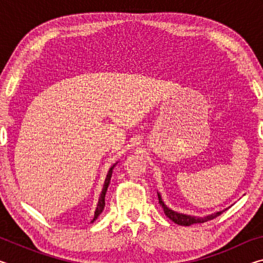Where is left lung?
<instances>
[{
	"instance_id": "1",
	"label": "left lung",
	"mask_w": 263,
	"mask_h": 263,
	"mask_svg": "<svg viewBox=\"0 0 263 263\" xmlns=\"http://www.w3.org/2000/svg\"><path fill=\"white\" fill-rule=\"evenodd\" d=\"M158 197H159V203L161 208L163 209V212L164 215H166L169 219L173 220L177 225H182V226H190V225H194V224H202V222H205L208 220H211L213 218H216L218 216H220L222 212L228 210L230 208H226L225 210H221V211H217L215 213H211V215H208V216H204V217H199V216H191V215H185V213H181V212H176L174 210H172L171 208H168L164 202L162 201V197L160 193H158Z\"/></svg>"
}]
</instances>
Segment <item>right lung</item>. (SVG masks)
Returning <instances> with one entry per match:
<instances>
[{"instance_id":"obj_1","label":"right lung","mask_w":263,"mask_h":263,"mask_svg":"<svg viewBox=\"0 0 263 263\" xmlns=\"http://www.w3.org/2000/svg\"><path fill=\"white\" fill-rule=\"evenodd\" d=\"M116 164H117V162L114 163L112 166L110 167L108 174H106V177H105V181H104V184H103V188H102V193L100 195V198H99V203H97L96 205V209H95V212H94V218H92V220L90 222H94L97 217H99L102 211L104 210V206H105V194H106V190H108V186L110 184V180H111V175H112V171L114 168L116 167Z\"/></svg>"}]
</instances>
